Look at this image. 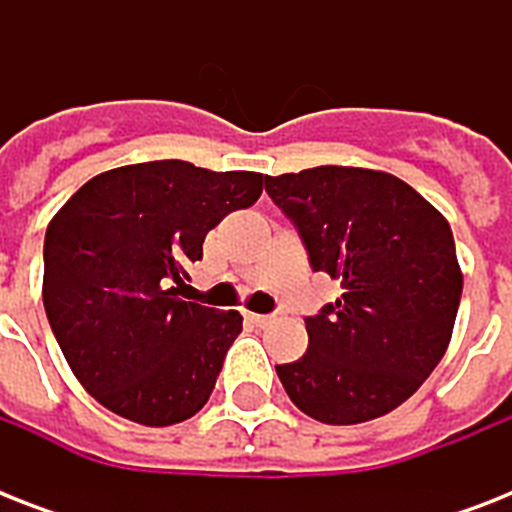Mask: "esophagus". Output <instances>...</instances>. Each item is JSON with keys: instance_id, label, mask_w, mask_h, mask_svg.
<instances>
[{"instance_id": "34e87169", "label": "esophagus", "mask_w": 512, "mask_h": 512, "mask_svg": "<svg viewBox=\"0 0 512 512\" xmlns=\"http://www.w3.org/2000/svg\"><path fill=\"white\" fill-rule=\"evenodd\" d=\"M247 319L255 324V327H268L271 324V316H265V313H247Z\"/></svg>"}]
</instances>
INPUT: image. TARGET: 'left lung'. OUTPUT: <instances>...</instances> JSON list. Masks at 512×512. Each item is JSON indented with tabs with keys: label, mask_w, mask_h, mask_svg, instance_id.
I'll return each instance as SVG.
<instances>
[{
	"label": "left lung",
	"mask_w": 512,
	"mask_h": 512,
	"mask_svg": "<svg viewBox=\"0 0 512 512\" xmlns=\"http://www.w3.org/2000/svg\"><path fill=\"white\" fill-rule=\"evenodd\" d=\"M313 271L342 287L308 316V350L279 364L292 404L327 425L393 412L444 358L462 297L452 228L396 175L324 164L265 175Z\"/></svg>",
	"instance_id": "1"
}]
</instances>
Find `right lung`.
<instances>
[{"label": "right lung", "instance_id": "add662e5", "mask_svg": "<svg viewBox=\"0 0 512 512\" xmlns=\"http://www.w3.org/2000/svg\"><path fill=\"white\" fill-rule=\"evenodd\" d=\"M260 193V172L162 159L100 172L58 209L44 236V311L98 404L148 428L207 404L241 316L177 295L207 233Z\"/></svg>", "mask_w": 512, "mask_h": 512}]
</instances>
